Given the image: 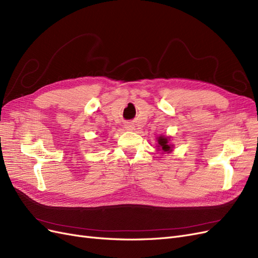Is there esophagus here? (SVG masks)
<instances>
[{
    "label": "esophagus",
    "mask_w": 258,
    "mask_h": 258,
    "mask_svg": "<svg viewBox=\"0 0 258 258\" xmlns=\"http://www.w3.org/2000/svg\"><path fill=\"white\" fill-rule=\"evenodd\" d=\"M124 128H126L127 130H132V129H134V124H132V123H126V124H124Z\"/></svg>",
    "instance_id": "obj_1"
}]
</instances>
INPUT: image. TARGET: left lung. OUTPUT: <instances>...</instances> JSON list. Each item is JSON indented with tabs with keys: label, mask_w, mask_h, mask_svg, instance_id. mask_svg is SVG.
<instances>
[{
	"label": "left lung",
	"mask_w": 258,
	"mask_h": 258,
	"mask_svg": "<svg viewBox=\"0 0 258 258\" xmlns=\"http://www.w3.org/2000/svg\"><path fill=\"white\" fill-rule=\"evenodd\" d=\"M158 147H159V151H162L165 153H170L171 151H172L173 145L169 144V138L160 136L158 138Z\"/></svg>",
	"instance_id": "8db88e82"
}]
</instances>
